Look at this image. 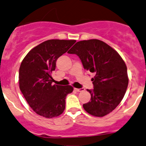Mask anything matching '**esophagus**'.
Here are the masks:
<instances>
[{"label": "esophagus", "instance_id": "esophagus-1", "mask_svg": "<svg viewBox=\"0 0 146 146\" xmlns=\"http://www.w3.org/2000/svg\"><path fill=\"white\" fill-rule=\"evenodd\" d=\"M74 90L77 92H81V91H84L85 89L83 88H74Z\"/></svg>", "mask_w": 146, "mask_h": 146}]
</instances>
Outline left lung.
<instances>
[{
	"label": "left lung",
	"instance_id": "obj_1",
	"mask_svg": "<svg viewBox=\"0 0 146 146\" xmlns=\"http://www.w3.org/2000/svg\"><path fill=\"white\" fill-rule=\"evenodd\" d=\"M77 55L85 70L94 73L90 100L83 105L86 112L103 117L112 112L123 98L128 85L127 67L118 52L97 39L78 41L68 51Z\"/></svg>",
	"mask_w": 146,
	"mask_h": 146
}]
</instances>
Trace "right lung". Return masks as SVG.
Returning <instances> with one entry per match:
<instances>
[{"mask_svg": "<svg viewBox=\"0 0 146 146\" xmlns=\"http://www.w3.org/2000/svg\"><path fill=\"white\" fill-rule=\"evenodd\" d=\"M76 42L53 39L31 49L19 68V86L30 107L38 115L48 118L63 113L66 98L73 92L71 86L53 85L50 76L56 60Z\"/></svg>", "mask_w": 146, "mask_h": 146, "instance_id": "1", "label": "right lung"}]
</instances>
